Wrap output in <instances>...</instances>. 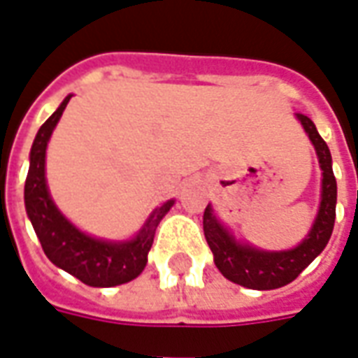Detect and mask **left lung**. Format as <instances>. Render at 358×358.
I'll return each mask as SVG.
<instances>
[{
    "mask_svg": "<svg viewBox=\"0 0 358 358\" xmlns=\"http://www.w3.org/2000/svg\"><path fill=\"white\" fill-rule=\"evenodd\" d=\"M296 118L301 122L305 133L309 135L322 171L320 204L307 236L296 248L289 250H259L248 242L234 238V234L219 221L210 204L204 211V234L213 254L215 267L231 282L240 284L244 288L275 289L296 280L299 273L307 265H311L313 259L324 250L332 236L338 200V185L332 171V154L311 120L303 114H296Z\"/></svg>",
    "mask_w": 358,
    "mask_h": 358,
    "instance_id": "1",
    "label": "left lung"
}]
</instances>
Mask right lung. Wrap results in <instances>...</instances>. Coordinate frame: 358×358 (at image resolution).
I'll use <instances>...</instances> for the list:
<instances>
[{"label":"right lung","instance_id":"obj_1","mask_svg":"<svg viewBox=\"0 0 358 358\" xmlns=\"http://www.w3.org/2000/svg\"><path fill=\"white\" fill-rule=\"evenodd\" d=\"M61 106L40 127L30 150V168L24 182V206L28 219L41 242L49 262L78 280L95 288H112L137 278L148 262L154 233L176 200H168L148 215L141 231L129 240H104L80 231L62 215L49 194L45 179V150L55 125L70 101Z\"/></svg>","mask_w":358,"mask_h":358}]
</instances>
